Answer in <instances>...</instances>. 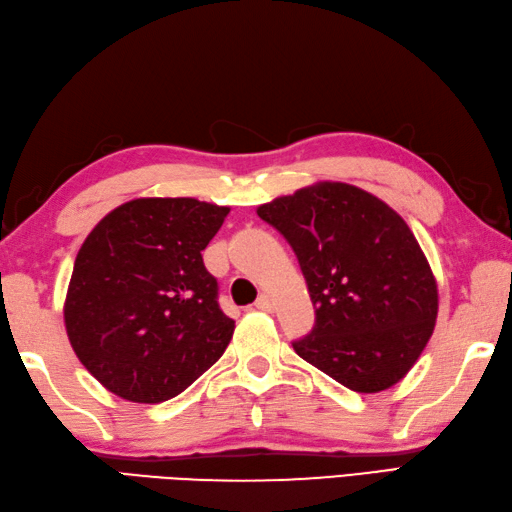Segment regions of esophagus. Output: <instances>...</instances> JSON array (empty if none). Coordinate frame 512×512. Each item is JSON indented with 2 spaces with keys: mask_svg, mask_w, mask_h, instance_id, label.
Wrapping results in <instances>:
<instances>
[{
  "mask_svg": "<svg viewBox=\"0 0 512 512\" xmlns=\"http://www.w3.org/2000/svg\"><path fill=\"white\" fill-rule=\"evenodd\" d=\"M255 306L259 311H273V300H271V295H266V293H262L257 297V302H255Z\"/></svg>",
  "mask_w": 512,
  "mask_h": 512,
  "instance_id": "esophagus-1",
  "label": "esophagus"
}]
</instances>
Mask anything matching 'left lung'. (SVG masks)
Instances as JSON below:
<instances>
[{
  "mask_svg": "<svg viewBox=\"0 0 512 512\" xmlns=\"http://www.w3.org/2000/svg\"><path fill=\"white\" fill-rule=\"evenodd\" d=\"M291 244L315 324L300 358L353 392L396 385L430 340L439 291L410 226L374 194L320 181L257 208Z\"/></svg>",
  "mask_w": 512,
  "mask_h": 512,
  "instance_id": "left-lung-1",
  "label": "left lung"
}]
</instances>
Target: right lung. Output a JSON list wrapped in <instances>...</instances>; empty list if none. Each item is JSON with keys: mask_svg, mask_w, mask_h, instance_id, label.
<instances>
[{"mask_svg": "<svg viewBox=\"0 0 512 512\" xmlns=\"http://www.w3.org/2000/svg\"><path fill=\"white\" fill-rule=\"evenodd\" d=\"M230 208L190 197L127 201L80 246L64 300L78 360L125 401L163 403L226 351L235 331L201 250Z\"/></svg>", "mask_w": 512, "mask_h": 512, "instance_id": "obj_1", "label": "right lung"}]
</instances>
